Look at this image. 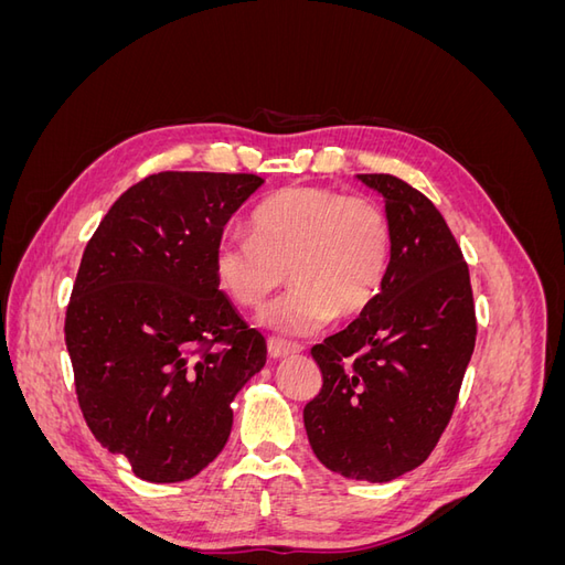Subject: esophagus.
I'll return each mask as SVG.
<instances>
[{"mask_svg": "<svg viewBox=\"0 0 565 565\" xmlns=\"http://www.w3.org/2000/svg\"><path fill=\"white\" fill-rule=\"evenodd\" d=\"M266 347H268V355L276 358V361H278V358H287V355L301 351L297 344H289V341H282V339H276V337H268Z\"/></svg>", "mask_w": 565, "mask_h": 565, "instance_id": "esophagus-1", "label": "esophagus"}]
</instances>
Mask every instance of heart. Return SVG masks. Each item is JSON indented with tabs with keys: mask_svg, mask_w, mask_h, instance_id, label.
<instances>
[{
	"mask_svg": "<svg viewBox=\"0 0 565 565\" xmlns=\"http://www.w3.org/2000/svg\"><path fill=\"white\" fill-rule=\"evenodd\" d=\"M391 254V221L377 202L301 185L268 198L252 216V235L218 237L214 276L247 309L289 276L292 292L266 306L259 320L278 332L311 334L377 301Z\"/></svg>",
	"mask_w": 565,
	"mask_h": 565,
	"instance_id": "heart-1",
	"label": "heart"
}]
</instances>
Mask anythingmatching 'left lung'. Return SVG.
Wrapping results in <instances>:
<instances>
[{
	"mask_svg": "<svg viewBox=\"0 0 565 565\" xmlns=\"http://www.w3.org/2000/svg\"><path fill=\"white\" fill-rule=\"evenodd\" d=\"M386 200L393 254L382 292L311 349L320 393L303 407L316 457L386 483L431 455L476 344L469 266L436 204L391 174H358Z\"/></svg>",
	"mask_w": 565,
	"mask_h": 565,
	"instance_id": "left-lung-1",
	"label": "left lung"
}]
</instances>
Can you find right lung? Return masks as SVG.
I'll list each match as a JSON object with an SVG mask.
<instances>
[{"label":"right lung","mask_w":565,"mask_h":565,"mask_svg":"<svg viewBox=\"0 0 565 565\" xmlns=\"http://www.w3.org/2000/svg\"><path fill=\"white\" fill-rule=\"evenodd\" d=\"M256 174L160 172L119 195L84 247L65 347L84 422L150 483L198 476L224 450L231 403L266 363L259 330L214 276Z\"/></svg>","instance_id":"add662e5"}]
</instances>
